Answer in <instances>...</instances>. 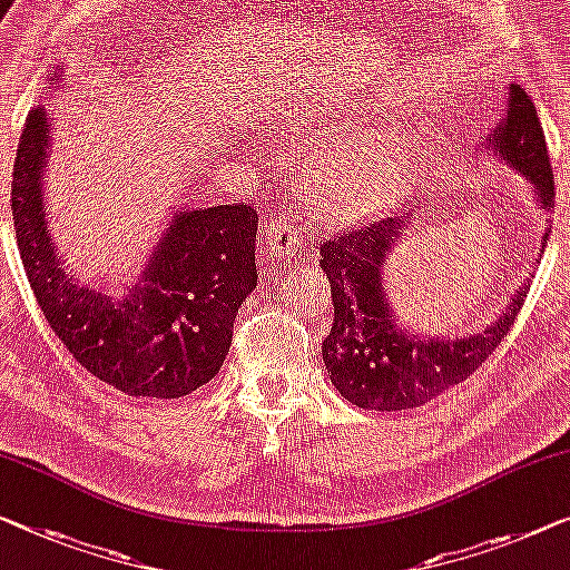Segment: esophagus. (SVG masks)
I'll list each match as a JSON object with an SVG mask.
<instances>
[{
	"instance_id": "1",
	"label": "esophagus",
	"mask_w": 570,
	"mask_h": 570,
	"mask_svg": "<svg viewBox=\"0 0 570 570\" xmlns=\"http://www.w3.org/2000/svg\"><path fill=\"white\" fill-rule=\"evenodd\" d=\"M302 243H304V233L284 217L271 225H263V233L258 240L261 253L266 256V261L286 263V266H292L294 261H299Z\"/></svg>"
}]
</instances>
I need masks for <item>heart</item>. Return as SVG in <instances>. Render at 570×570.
<instances>
[{"label":"heart","instance_id":"heart-1","mask_svg":"<svg viewBox=\"0 0 570 570\" xmlns=\"http://www.w3.org/2000/svg\"><path fill=\"white\" fill-rule=\"evenodd\" d=\"M406 171V158L392 142L351 148L314 164V186L343 219H363L384 207Z\"/></svg>","mask_w":570,"mask_h":570}]
</instances>
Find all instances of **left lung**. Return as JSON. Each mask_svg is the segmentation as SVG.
Masks as SVG:
<instances>
[{"mask_svg":"<svg viewBox=\"0 0 570 570\" xmlns=\"http://www.w3.org/2000/svg\"><path fill=\"white\" fill-rule=\"evenodd\" d=\"M481 146L532 186L534 204L546 215L553 212L556 186L546 132L534 101L520 83H509L502 120ZM406 219L410 217L379 219L361 230H345L320 248V266L330 278L335 307L333 327L322 343V361L337 392L363 410H414L461 384L502 343L528 296L530 282L512 294L502 317L473 335L406 333L384 288L386 261L406 233ZM548 233L550 227L542 233V250Z\"/></svg>","mask_w":570,"mask_h":570,"instance_id":"1","label":"left lung"}]
</instances>
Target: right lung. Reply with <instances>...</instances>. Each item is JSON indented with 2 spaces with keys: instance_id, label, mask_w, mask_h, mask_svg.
Instances as JSON below:
<instances>
[{
  "instance_id": "add662e5",
  "label": "right lung",
  "mask_w": 570,
  "mask_h": 570,
  "mask_svg": "<svg viewBox=\"0 0 570 570\" xmlns=\"http://www.w3.org/2000/svg\"><path fill=\"white\" fill-rule=\"evenodd\" d=\"M50 130L46 109L32 107L12 171L17 248L48 325L91 376L127 396L197 392L223 368L237 309L258 284L256 209H176L146 268L115 296L76 278L48 230Z\"/></svg>"
}]
</instances>
